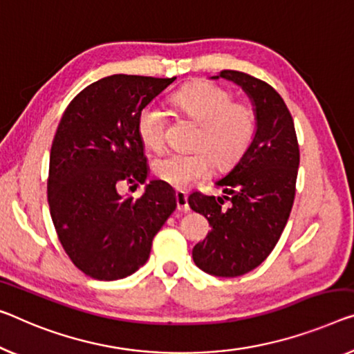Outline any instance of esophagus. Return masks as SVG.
Returning <instances> with one entry per match:
<instances>
[{
	"instance_id": "34e87169",
	"label": "esophagus",
	"mask_w": 354,
	"mask_h": 354,
	"mask_svg": "<svg viewBox=\"0 0 354 354\" xmlns=\"http://www.w3.org/2000/svg\"><path fill=\"white\" fill-rule=\"evenodd\" d=\"M176 208H178V211H181V213H187L189 209V203H187V195H186V192H181V191H178L176 192Z\"/></svg>"
}]
</instances>
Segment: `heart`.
<instances>
[{
    "label": "heart",
    "instance_id": "1",
    "mask_svg": "<svg viewBox=\"0 0 354 354\" xmlns=\"http://www.w3.org/2000/svg\"><path fill=\"white\" fill-rule=\"evenodd\" d=\"M179 113L200 124L195 138L198 151L192 154H168L152 163L157 179L176 189H186L208 178L213 163L230 167L245 154L256 135V109L243 100H234L227 88L211 82H195L171 98ZM167 118L160 106L151 103L141 109L136 122L140 141L147 151L165 146Z\"/></svg>",
    "mask_w": 354,
    "mask_h": 354
}]
</instances>
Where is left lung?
Segmentation results:
<instances>
[{"mask_svg":"<svg viewBox=\"0 0 354 354\" xmlns=\"http://www.w3.org/2000/svg\"><path fill=\"white\" fill-rule=\"evenodd\" d=\"M254 103L257 129L252 143L216 186L223 197L189 195V207L208 219L211 232L194 246L195 266L214 277H240L267 259L291 214L299 168L294 120L275 88L251 75L223 70Z\"/></svg>","mask_w":354,"mask_h":354,"instance_id":"left-lung-1","label":"left lung"}]
</instances>
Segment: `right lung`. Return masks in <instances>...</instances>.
Instances as JSON below:
<instances>
[{
    "label": "right lung",
    "instance_id": "right-lung-1",
    "mask_svg": "<svg viewBox=\"0 0 354 354\" xmlns=\"http://www.w3.org/2000/svg\"><path fill=\"white\" fill-rule=\"evenodd\" d=\"M176 77L113 75L68 104L50 147L47 200L71 262L87 277L114 281L149 257L152 239L176 208L175 192L151 181L141 197H122L120 184L147 178L136 122L152 98Z\"/></svg>",
    "mask_w": 354,
    "mask_h": 354
}]
</instances>
